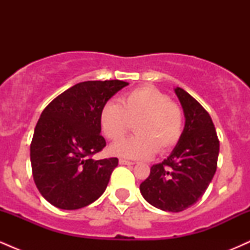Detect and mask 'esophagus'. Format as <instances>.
Wrapping results in <instances>:
<instances>
[{
	"instance_id": "esophagus-1",
	"label": "esophagus",
	"mask_w": 250,
	"mask_h": 250,
	"mask_svg": "<svg viewBox=\"0 0 250 250\" xmlns=\"http://www.w3.org/2000/svg\"><path fill=\"white\" fill-rule=\"evenodd\" d=\"M120 165H127V166H131L134 165V162L131 161H128V160H123V159H120Z\"/></svg>"
}]
</instances>
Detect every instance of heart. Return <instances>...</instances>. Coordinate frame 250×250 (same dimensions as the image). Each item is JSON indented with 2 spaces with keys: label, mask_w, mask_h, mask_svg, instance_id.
<instances>
[{
  "label": "heart",
  "mask_w": 250,
  "mask_h": 250,
  "mask_svg": "<svg viewBox=\"0 0 250 250\" xmlns=\"http://www.w3.org/2000/svg\"><path fill=\"white\" fill-rule=\"evenodd\" d=\"M134 125L136 135L116 143L111 153L130 159H146L155 151L166 153L179 143L183 134V111L153 87L129 91L120 104L107 102L100 111L102 133L110 141L121 140Z\"/></svg>",
  "instance_id": "obj_1"
}]
</instances>
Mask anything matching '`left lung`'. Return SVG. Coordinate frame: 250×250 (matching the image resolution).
Masks as SVG:
<instances>
[{
  "mask_svg": "<svg viewBox=\"0 0 250 250\" xmlns=\"http://www.w3.org/2000/svg\"><path fill=\"white\" fill-rule=\"evenodd\" d=\"M186 117L183 134L166 160L154 165L140 185L142 196L151 206L177 213L196 203L217 167L220 141L211 117L193 96L175 88Z\"/></svg>",
  "mask_w": 250,
  "mask_h": 250,
  "instance_id": "8db88e82",
  "label": "left lung"
}]
</instances>
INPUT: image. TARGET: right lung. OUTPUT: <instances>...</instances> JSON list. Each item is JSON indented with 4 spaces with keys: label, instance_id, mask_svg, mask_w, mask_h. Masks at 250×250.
<instances>
[{
    "label": "right lung",
    "instance_id": "1",
    "mask_svg": "<svg viewBox=\"0 0 250 250\" xmlns=\"http://www.w3.org/2000/svg\"><path fill=\"white\" fill-rule=\"evenodd\" d=\"M125 85L120 80L77 83L42 111L30 143V162L37 189L55 207H85L107 188L119 160L93 159L107 145L100 134V111Z\"/></svg>",
    "mask_w": 250,
    "mask_h": 250
}]
</instances>
